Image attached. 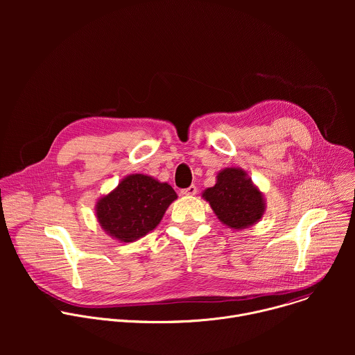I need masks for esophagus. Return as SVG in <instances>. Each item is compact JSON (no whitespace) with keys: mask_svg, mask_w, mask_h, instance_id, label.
I'll return each instance as SVG.
<instances>
[{"mask_svg":"<svg viewBox=\"0 0 355 355\" xmlns=\"http://www.w3.org/2000/svg\"><path fill=\"white\" fill-rule=\"evenodd\" d=\"M195 193H196V187H195V185H191V187H188V188L181 189V195H184V196H192V195H195Z\"/></svg>","mask_w":355,"mask_h":355,"instance_id":"esophagus-1","label":"esophagus"}]
</instances>
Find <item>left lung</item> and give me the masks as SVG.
<instances>
[{
    "instance_id": "obj_1",
    "label": "left lung",
    "mask_w": 355,
    "mask_h": 355,
    "mask_svg": "<svg viewBox=\"0 0 355 355\" xmlns=\"http://www.w3.org/2000/svg\"><path fill=\"white\" fill-rule=\"evenodd\" d=\"M218 219L233 230L260 222L266 214V198L240 167H226L216 174V184L202 192Z\"/></svg>"
}]
</instances>
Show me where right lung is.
<instances>
[{
  "label": "right lung",
  "instance_id": "obj_1",
  "mask_svg": "<svg viewBox=\"0 0 355 355\" xmlns=\"http://www.w3.org/2000/svg\"><path fill=\"white\" fill-rule=\"evenodd\" d=\"M177 198L167 182L146 174H130L96 200L95 216L112 239L132 243L156 229Z\"/></svg>",
  "mask_w": 355,
  "mask_h": 355
}]
</instances>
